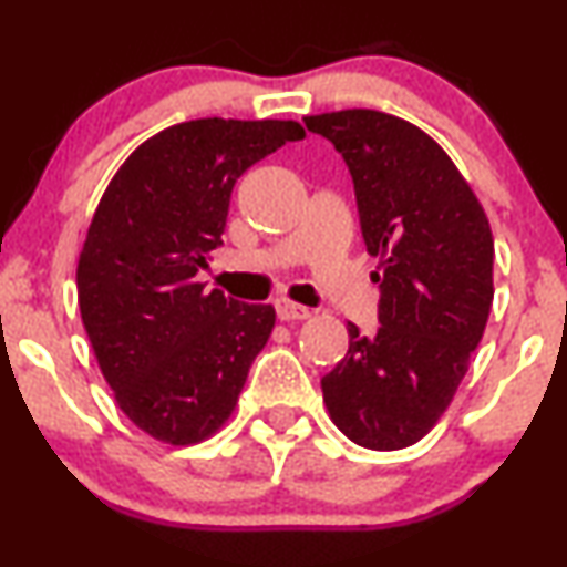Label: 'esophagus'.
<instances>
[{"label":"esophagus","mask_w":567,"mask_h":567,"mask_svg":"<svg viewBox=\"0 0 567 567\" xmlns=\"http://www.w3.org/2000/svg\"><path fill=\"white\" fill-rule=\"evenodd\" d=\"M277 306V317L282 322H296V320H306V317L311 315L309 309H306V306H301V303H292V301H277L275 303Z\"/></svg>","instance_id":"34e87169"}]
</instances>
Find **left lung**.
Wrapping results in <instances>:
<instances>
[{
	"label": "left lung",
	"instance_id": "left-lung-1",
	"mask_svg": "<svg viewBox=\"0 0 567 567\" xmlns=\"http://www.w3.org/2000/svg\"><path fill=\"white\" fill-rule=\"evenodd\" d=\"M354 181L362 239L379 256V333L347 324L349 351L322 379L330 419L357 445L400 451L432 432L470 370L493 303V234L472 186L400 116H306Z\"/></svg>",
	"mask_w": 567,
	"mask_h": 567
}]
</instances>
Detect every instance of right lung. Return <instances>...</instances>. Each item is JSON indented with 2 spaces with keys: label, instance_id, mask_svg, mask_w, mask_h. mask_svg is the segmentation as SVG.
Returning <instances> with one entry per match:
<instances>
[{
  "label": "right lung",
  "instance_id": "add662e5",
  "mask_svg": "<svg viewBox=\"0 0 567 567\" xmlns=\"http://www.w3.org/2000/svg\"><path fill=\"white\" fill-rule=\"evenodd\" d=\"M292 120H192L143 141L103 192L76 266L84 330L141 432L194 445L229 421L275 306L239 303L197 275L220 247L231 188L288 141Z\"/></svg>",
  "mask_w": 567,
  "mask_h": 567
}]
</instances>
